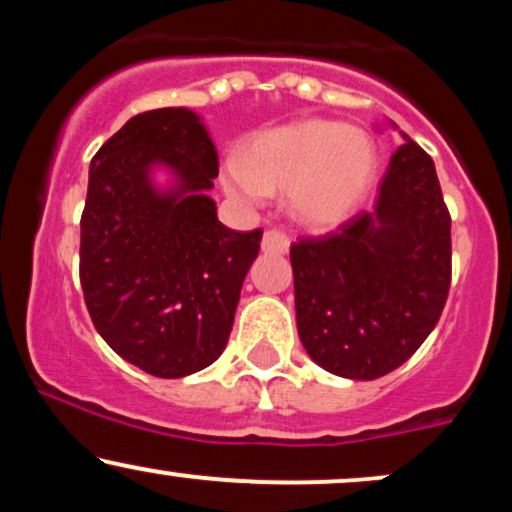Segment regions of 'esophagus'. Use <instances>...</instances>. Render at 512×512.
<instances>
[{
  "label": "esophagus",
  "instance_id": "1",
  "mask_svg": "<svg viewBox=\"0 0 512 512\" xmlns=\"http://www.w3.org/2000/svg\"><path fill=\"white\" fill-rule=\"evenodd\" d=\"M291 248V238L286 236L279 228H269L262 238V250L264 252H276V255H284Z\"/></svg>",
  "mask_w": 512,
  "mask_h": 512
}]
</instances>
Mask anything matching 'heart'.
I'll return each instance as SVG.
<instances>
[{
  "label": "heart",
  "mask_w": 512,
  "mask_h": 512,
  "mask_svg": "<svg viewBox=\"0 0 512 512\" xmlns=\"http://www.w3.org/2000/svg\"><path fill=\"white\" fill-rule=\"evenodd\" d=\"M375 146L366 132L303 120L262 134L226 168V187L248 202L286 190L289 209L308 226H334L366 195Z\"/></svg>",
  "instance_id": "1"
}]
</instances>
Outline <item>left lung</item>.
<instances>
[{"instance_id":"obj_1","label":"left lung","mask_w":512,"mask_h":512,"mask_svg":"<svg viewBox=\"0 0 512 512\" xmlns=\"http://www.w3.org/2000/svg\"><path fill=\"white\" fill-rule=\"evenodd\" d=\"M378 204L291 245L298 337L317 366L375 380L411 358L450 291V211L433 158L404 137Z\"/></svg>"}]
</instances>
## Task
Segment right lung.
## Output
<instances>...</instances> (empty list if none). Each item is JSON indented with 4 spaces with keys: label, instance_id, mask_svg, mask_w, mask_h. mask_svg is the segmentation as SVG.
I'll return each mask as SVG.
<instances>
[{
    "label": "right lung",
    "instance_id": "1",
    "mask_svg": "<svg viewBox=\"0 0 512 512\" xmlns=\"http://www.w3.org/2000/svg\"><path fill=\"white\" fill-rule=\"evenodd\" d=\"M156 162L179 182L150 185ZM219 156L187 108L134 115L93 156L81 214L79 279L93 327L156 378L207 368L226 349L262 228L231 231L207 190Z\"/></svg>",
    "mask_w": 512,
    "mask_h": 512
}]
</instances>
